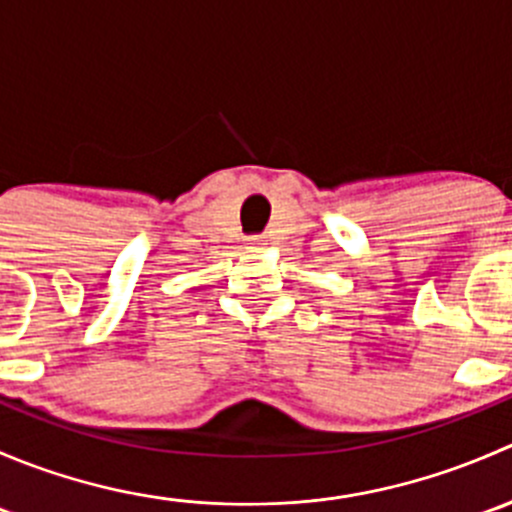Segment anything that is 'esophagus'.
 <instances>
[{
	"instance_id": "obj_1",
	"label": "esophagus",
	"mask_w": 512,
	"mask_h": 512,
	"mask_svg": "<svg viewBox=\"0 0 512 512\" xmlns=\"http://www.w3.org/2000/svg\"><path fill=\"white\" fill-rule=\"evenodd\" d=\"M265 245H267L265 237H250V240H247V250H250V252L265 250Z\"/></svg>"
}]
</instances>
